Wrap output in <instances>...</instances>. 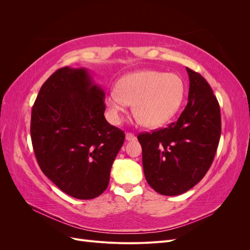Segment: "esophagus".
Wrapping results in <instances>:
<instances>
[{
    "label": "esophagus",
    "mask_w": 250,
    "mask_h": 250,
    "mask_svg": "<svg viewBox=\"0 0 250 250\" xmlns=\"http://www.w3.org/2000/svg\"><path fill=\"white\" fill-rule=\"evenodd\" d=\"M125 137H126L127 141H135V140H137V137H135L134 134H132L130 132H127Z\"/></svg>",
    "instance_id": "34e87169"
}]
</instances>
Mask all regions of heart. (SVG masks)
Listing matches in <instances>:
<instances>
[{
    "label": "heart",
    "mask_w": 250,
    "mask_h": 250,
    "mask_svg": "<svg viewBox=\"0 0 250 250\" xmlns=\"http://www.w3.org/2000/svg\"><path fill=\"white\" fill-rule=\"evenodd\" d=\"M185 95L184 81L176 74L141 71L126 75L106 97L112 123H120L133 103V113L142 125L156 128L167 123L180 107Z\"/></svg>",
    "instance_id": "1"
}]
</instances>
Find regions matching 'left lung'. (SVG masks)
Instances as JSON below:
<instances>
[{
    "mask_svg": "<svg viewBox=\"0 0 250 250\" xmlns=\"http://www.w3.org/2000/svg\"><path fill=\"white\" fill-rule=\"evenodd\" d=\"M187 72L188 104L178 120L138 135L147 183L166 196L183 194L204 177L221 134L220 106L213 89L199 73L188 67Z\"/></svg>",
    "mask_w": 250,
    "mask_h": 250,
    "instance_id": "obj_1",
    "label": "left lung"
}]
</instances>
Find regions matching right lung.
Returning <instances> with one entry per match:
<instances>
[{
    "label": "right lung",
    "instance_id": "1",
    "mask_svg": "<svg viewBox=\"0 0 250 250\" xmlns=\"http://www.w3.org/2000/svg\"><path fill=\"white\" fill-rule=\"evenodd\" d=\"M104 90L86 69L64 66L43 83L31 112L37 163L53 184L77 199H93L108 186L125 134L104 117Z\"/></svg>",
    "mask_w": 250,
    "mask_h": 250
}]
</instances>
